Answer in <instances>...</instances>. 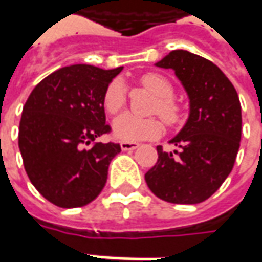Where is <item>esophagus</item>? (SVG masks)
<instances>
[{"mask_svg": "<svg viewBox=\"0 0 262 262\" xmlns=\"http://www.w3.org/2000/svg\"><path fill=\"white\" fill-rule=\"evenodd\" d=\"M120 148H122V150H135V149L139 148V143H136V142H122Z\"/></svg>", "mask_w": 262, "mask_h": 262, "instance_id": "34e87169", "label": "esophagus"}]
</instances>
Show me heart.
<instances>
[{
  "label": "heart",
  "mask_w": 262,
  "mask_h": 262,
  "mask_svg": "<svg viewBox=\"0 0 262 262\" xmlns=\"http://www.w3.org/2000/svg\"><path fill=\"white\" fill-rule=\"evenodd\" d=\"M140 84L149 90L157 98L154 104V113H158L165 123L176 124L181 119L180 105L171 98L174 86L167 77L149 72L140 78ZM103 104L108 114H117L126 105V88L120 79H113L104 91ZM113 133L123 142L154 139L162 133V122L158 117H136L130 113L119 116L113 122Z\"/></svg>",
  "instance_id": "heart-1"
}]
</instances>
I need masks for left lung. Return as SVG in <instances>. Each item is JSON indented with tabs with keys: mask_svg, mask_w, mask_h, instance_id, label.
Returning a JSON list of instances; mask_svg holds the SVG:
<instances>
[{
	"mask_svg": "<svg viewBox=\"0 0 262 262\" xmlns=\"http://www.w3.org/2000/svg\"><path fill=\"white\" fill-rule=\"evenodd\" d=\"M157 67L174 69L190 98V116L169 142L180 150L157 146L158 161L145 180L150 191L168 203H202L223 184L238 155V93L213 62L187 50L169 52Z\"/></svg>",
	"mask_w": 262,
	"mask_h": 262,
	"instance_id": "left-lung-1",
	"label": "left lung"
}]
</instances>
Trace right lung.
<instances>
[{
  "label": "right lung",
  "instance_id": "obj_1",
  "mask_svg": "<svg viewBox=\"0 0 262 262\" xmlns=\"http://www.w3.org/2000/svg\"><path fill=\"white\" fill-rule=\"evenodd\" d=\"M122 69L60 68L34 86L24 104L18 127L24 169L37 191L58 207L91 203L122 150L119 143L97 142L112 130L103 97Z\"/></svg>",
  "mask_w": 262,
  "mask_h": 262
}]
</instances>
